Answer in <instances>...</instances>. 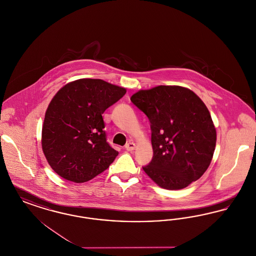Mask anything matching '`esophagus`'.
<instances>
[{"label":"esophagus","mask_w":256,"mask_h":256,"mask_svg":"<svg viewBox=\"0 0 256 256\" xmlns=\"http://www.w3.org/2000/svg\"><path fill=\"white\" fill-rule=\"evenodd\" d=\"M126 150H128V152H132V150H134V148H135V144H134V142H130V143H128L126 146Z\"/></svg>","instance_id":"obj_1"}]
</instances>
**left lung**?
<instances>
[{
  "instance_id": "1",
  "label": "left lung",
  "mask_w": 256,
  "mask_h": 256,
  "mask_svg": "<svg viewBox=\"0 0 256 256\" xmlns=\"http://www.w3.org/2000/svg\"><path fill=\"white\" fill-rule=\"evenodd\" d=\"M130 100L150 122L154 156L143 170L161 188L180 190L207 170L216 128L204 102L182 86L140 90Z\"/></svg>"
}]
</instances>
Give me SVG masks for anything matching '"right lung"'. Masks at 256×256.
<instances>
[{"instance_id": "obj_1", "label": "right lung", "mask_w": 256, "mask_h": 256, "mask_svg": "<svg viewBox=\"0 0 256 256\" xmlns=\"http://www.w3.org/2000/svg\"><path fill=\"white\" fill-rule=\"evenodd\" d=\"M102 80L80 78L52 98L42 128V150L61 178L76 183L94 178L118 156L104 130L102 113L126 94Z\"/></svg>"}]
</instances>
